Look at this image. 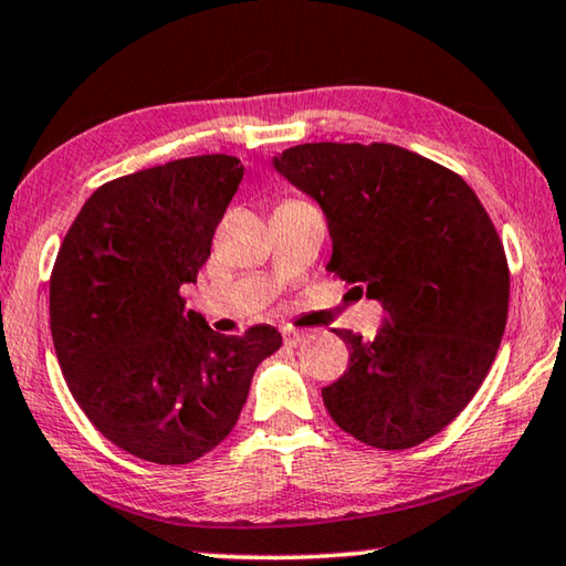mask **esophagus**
<instances>
[{"mask_svg": "<svg viewBox=\"0 0 566 566\" xmlns=\"http://www.w3.org/2000/svg\"><path fill=\"white\" fill-rule=\"evenodd\" d=\"M282 334H284V342H286V344H294V347H296V344H302L306 337H310V334H306V332H302V329H290V327H284Z\"/></svg>", "mask_w": 566, "mask_h": 566, "instance_id": "esophagus-1", "label": "esophagus"}]
</instances>
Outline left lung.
<instances>
[{"label": "left lung", "instance_id": "8db88e82", "mask_svg": "<svg viewBox=\"0 0 566 566\" xmlns=\"http://www.w3.org/2000/svg\"><path fill=\"white\" fill-rule=\"evenodd\" d=\"M272 167L319 205L327 270L385 310L377 337L337 329L349 367L322 389L344 432L377 449L434 437L476 395L510 310L504 247L472 187L397 145H300Z\"/></svg>", "mask_w": 566, "mask_h": 566}]
</instances>
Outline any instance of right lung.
<instances>
[{
	"label": "right lung",
	"instance_id": "add662e5",
	"mask_svg": "<svg viewBox=\"0 0 566 566\" xmlns=\"http://www.w3.org/2000/svg\"><path fill=\"white\" fill-rule=\"evenodd\" d=\"M242 177L237 157L205 155L112 179L56 254L50 327L66 385L109 442L147 462L189 464L224 442L254 369L282 347L270 324L217 334L179 296Z\"/></svg>",
	"mask_w": 566,
	"mask_h": 566
}]
</instances>
